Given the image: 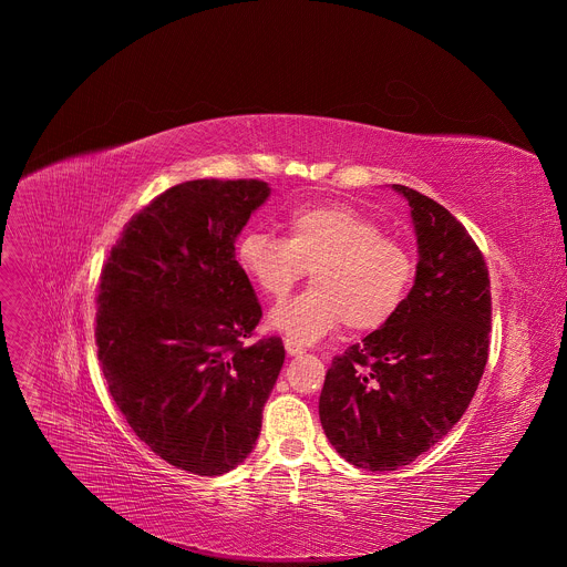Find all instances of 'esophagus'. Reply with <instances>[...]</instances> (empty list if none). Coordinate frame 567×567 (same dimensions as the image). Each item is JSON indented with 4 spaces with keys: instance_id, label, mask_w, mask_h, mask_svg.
Wrapping results in <instances>:
<instances>
[{
    "instance_id": "1",
    "label": "esophagus",
    "mask_w": 567,
    "mask_h": 567,
    "mask_svg": "<svg viewBox=\"0 0 567 567\" xmlns=\"http://www.w3.org/2000/svg\"><path fill=\"white\" fill-rule=\"evenodd\" d=\"M285 350H287V354L298 357V354H302V352H305V346H302L300 341H296V339L287 337V339H285Z\"/></svg>"
}]
</instances>
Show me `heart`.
<instances>
[{
    "label": "heart",
    "mask_w": 567,
    "mask_h": 567,
    "mask_svg": "<svg viewBox=\"0 0 567 567\" xmlns=\"http://www.w3.org/2000/svg\"><path fill=\"white\" fill-rule=\"evenodd\" d=\"M285 228L287 237L247 230L235 247L241 271L269 298H285L309 269L311 287L271 309V328L298 341H318L343 322L372 332L406 300L415 258L372 217L346 204H302Z\"/></svg>",
    "instance_id": "heart-1"
}]
</instances>
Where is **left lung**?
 <instances>
[{
	"instance_id": "1",
	"label": "left lung",
	"mask_w": 567,
	"mask_h": 567,
	"mask_svg": "<svg viewBox=\"0 0 567 567\" xmlns=\"http://www.w3.org/2000/svg\"><path fill=\"white\" fill-rule=\"evenodd\" d=\"M409 199L420 262L399 311L332 359L318 413L341 457L394 471L435 446L464 415L489 357L492 285L482 251L435 199Z\"/></svg>"
}]
</instances>
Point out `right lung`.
<instances>
[{
    "mask_svg": "<svg viewBox=\"0 0 567 567\" xmlns=\"http://www.w3.org/2000/svg\"><path fill=\"white\" fill-rule=\"evenodd\" d=\"M260 179H195L123 226L96 296V348L118 411L158 457L197 475L245 462L285 363L258 339L262 307L235 237L265 204Z\"/></svg>",
    "mask_w": 567,
    "mask_h": 567,
    "instance_id": "add662e5",
    "label": "right lung"
}]
</instances>
